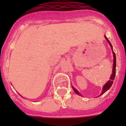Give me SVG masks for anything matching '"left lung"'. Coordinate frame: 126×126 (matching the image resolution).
Segmentation results:
<instances>
[{"mask_svg":"<svg viewBox=\"0 0 126 126\" xmlns=\"http://www.w3.org/2000/svg\"><path fill=\"white\" fill-rule=\"evenodd\" d=\"M105 37L106 40H107V42L109 43L110 46V47H111L112 50L114 61H113V67H112V73L111 77H110V80L108 81L106 83V84L104 85L103 88V90H102L101 94H100V95H103V94L104 93H105V92H107L108 90H109L110 88L111 87V86L112 85V84H113V80H114V78H115V75H116V55H115V53H114V52L113 49H112V44H110V42H109V40H108V38H107L105 36ZM73 90L75 91V92L76 93V94H78L79 95H80V93H79V92H78V91H77V90H76L75 88H73ZM100 95H99L98 97H99Z\"/></svg>","mask_w":126,"mask_h":126,"instance_id":"obj_1","label":"left lung"}]
</instances>
